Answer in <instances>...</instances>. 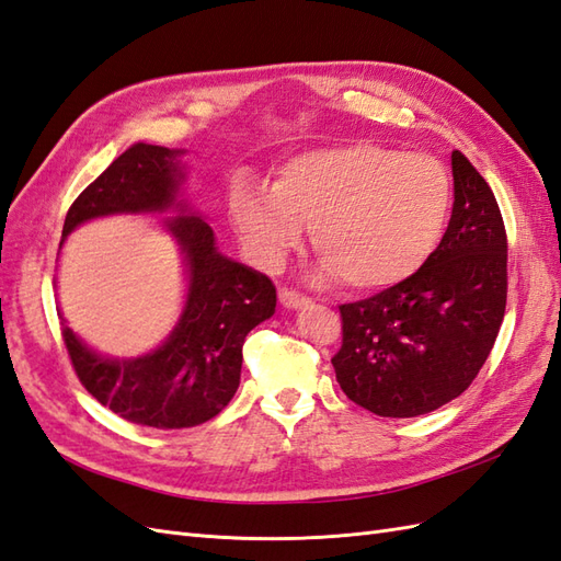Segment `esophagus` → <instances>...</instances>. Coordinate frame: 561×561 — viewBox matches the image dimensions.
I'll return each mask as SVG.
<instances>
[{
    "instance_id": "34e87169",
    "label": "esophagus",
    "mask_w": 561,
    "mask_h": 561,
    "mask_svg": "<svg viewBox=\"0 0 561 561\" xmlns=\"http://www.w3.org/2000/svg\"><path fill=\"white\" fill-rule=\"evenodd\" d=\"M279 304L284 308H289V310H298V308H306L310 304V298H306L304 294H298V291H291V289H282L279 291Z\"/></svg>"
}]
</instances>
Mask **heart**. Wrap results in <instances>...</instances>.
Wrapping results in <instances>:
<instances>
[{
  "instance_id": "1",
  "label": "heart",
  "mask_w": 561,
  "mask_h": 561,
  "mask_svg": "<svg viewBox=\"0 0 561 561\" xmlns=\"http://www.w3.org/2000/svg\"><path fill=\"white\" fill-rule=\"evenodd\" d=\"M453 182L440 161L371 141L304 151L282 163L272 186L239 180L232 225L253 261L277 270L304 241L322 253V275L355 289L410 279L445 234Z\"/></svg>"
}]
</instances>
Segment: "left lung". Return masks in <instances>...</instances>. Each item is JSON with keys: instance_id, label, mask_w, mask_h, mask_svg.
Listing matches in <instances>:
<instances>
[{"instance_id": "8db88e82", "label": "left lung", "mask_w": 561, "mask_h": 561, "mask_svg": "<svg viewBox=\"0 0 561 561\" xmlns=\"http://www.w3.org/2000/svg\"><path fill=\"white\" fill-rule=\"evenodd\" d=\"M455 204L434 255L405 282L341 306L332 357L353 403L379 417H420L477 379L507 304V234L491 186L453 151Z\"/></svg>"}]
</instances>
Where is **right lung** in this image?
Returning <instances> with one entry per match:
<instances>
[{
  "label": "right lung",
  "mask_w": 561,
  "mask_h": 561,
  "mask_svg": "<svg viewBox=\"0 0 561 561\" xmlns=\"http://www.w3.org/2000/svg\"><path fill=\"white\" fill-rule=\"evenodd\" d=\"M184 149L137 141L70 206L61 249L84 222L111 215H172L161 225L184 267V300L161 346L116 357L84 343L59 310L76 375L99 403L123 420L153 428H186L213 420L234 398L241 346L253 327L275 314L272 282L220 253L213 227L182 196Z\"/></svg>",
  "instance_id": "add662e5"
}]
</instances>
